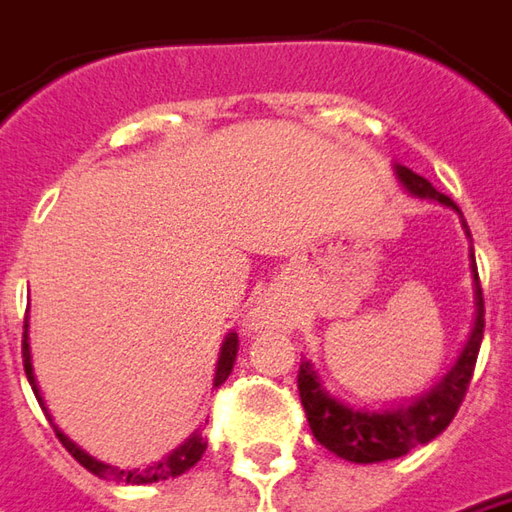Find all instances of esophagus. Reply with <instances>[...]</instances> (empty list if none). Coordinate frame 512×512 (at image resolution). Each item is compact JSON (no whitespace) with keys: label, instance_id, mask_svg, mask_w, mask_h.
<instances>
[{"label":"esophagus","instance_id":"34e87169","mask_svg":"<svg viewBox=\"0 0 512 512\" xmlns=\"http://www.w3.org/2000/svg\"><path fill=\"white\" fill-rule=\"evenodd\" d=\"M270 324V312L264 310V307H253L248 312V318H245V327L248 329H262Z\"/></svg>","mask_w":512,"mask_h":512}]
</instances>
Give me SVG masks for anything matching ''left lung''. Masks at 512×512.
I'll use <instances>...</instances> for the list:
<instances>
[{
  "mask_svg": "<svg viewBox=\"0 0 512 512\" xmlns=\"http://www.w3.org/2000/svg\"><path fill=\"white\" fill-rule=\"evenodd\" d=\"M394 174L400 185L406 188L411 197L428 202H440L445 208H451L462 219L465 236L471 239L468 222L462 211L456 208L451 197L440 194L425 177L414 174L411 168L394 163ZM471 270H473V293H476V318H473L471 335L462 346L459 358L454 366L437 380L428 392H423L414 400L397 403L389 408H355L332 397L327 386L321 383L318 372L312 369L310 360H301L298 369V394H301V406L307 411V423L312 428V437L321 442L327 451L341 456L346 462H358V465H372V462H386L397 456L414 451L417 445H425L434 437H440L442 431L451 425V420L459 411V403L465 400L468 383L473 377L476 355L482 346L485 335V301H482V287H479V273H476V259L471 248Z\"/></svg>",
  "mask_w": 512,
  "mask_h": 512,
  "instance_id": "obj_1",
  "label": "left lung"
}]
</instances>
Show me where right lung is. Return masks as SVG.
Wrapping results in <instances>:
<instances>
[{"label":"right lung","mask_w":512,"mask_h":512,"mask_svg":"<svg viewBox=\"0 0 512 512\" xmlns=\"http://www.w3.org/2000/svg\"><path fill=\"white\" fill-rule=\"evenodd\" d=\"M236 352H239V335L236 332H228L225 335V341L219 346V360H216V375H214V386H222L228 375L233 372V363H236ZM22 358H24V375L30 380V386H33V394H36V400H39V406L44 408V414H47V406H44V400H41L39 394V383H36V375H33V358H30V321L24 318V335H22ZM50 417V414H47ZM50 423H53V417H50ZM56 428V437L61 440V445L70 451L89 473H95V476H101V479H115V482H126V485H152V482H163V479H174V476H180L188 468H194L197 462L205 454V448H208V442L202 437V431H194L183 445H177L174 451L168 456H163L160 462H154V465H146V468H118V465H106L101 459H95V456H89L84 448H78L75 442L64 434V431H58Z\"/></svg>","instance_id":"add662e5"}]
</instances>
